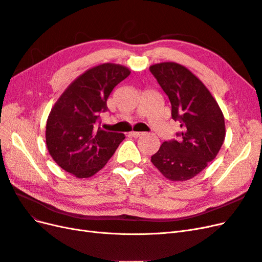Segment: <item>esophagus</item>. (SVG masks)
Segmentation results:
<instances>
[{"mask_svg": "<svg viewBox=\"0 0 262 262\" xmlns=\"http://www.w3.org/2000/svg\"><path fill=\"white\" fill-rule=\"evenodd\" d=\"M130 134H131V136H132L133 138H139V137H141V136H143V132H137V131H132V132H130Z\"/></svg>", "mask_w": 262, "mask_h": 262, "instance_id": "1", "label": "esophagus"}]
</instances>
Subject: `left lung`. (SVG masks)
<instances>
[{"mask_svg":"<svg viewBox=\"0 0 262 262\" xmlns=\"http://www.w3.org/2000/svg\"><path fill=\"white\" fill-rule=\"evenodd\" d=\"M180 122L177 139L165 141L150 162L171 181H186L216 157L225 140L223 113L210 91L191 71L175 62L149 67Z\"/></svg>","mask_w":262,"mask_h":262,"instance_id":"obj_1","label":"left lung"}]
</instances>
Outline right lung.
Masks as SVG:
<instances>
[{
	"mask_svg": "<svg viewBox=\"0 0 262 262\" xmlns=\"http://www.w3.org/2000/svg\"><path fill=\"white\" fill-rule=\"evenodd\" d=\"M130 73L115 63L96 66L71 83L55 102L46 124V143L62 169L89 178L114 155L124 134L102 130L98 120L108 110L110 93Z\"/></svg>",
	"mask_w": 262,
	"mask_h": 262,
	"instance_id": "obj_1",
	"label": "right lung"
}]
</instances>
